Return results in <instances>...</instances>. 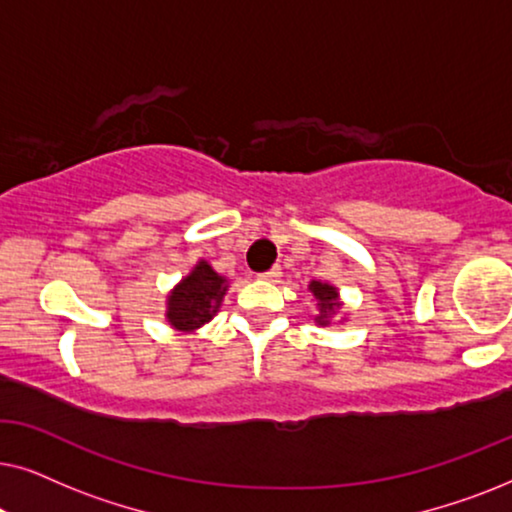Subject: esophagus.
I'll return each instance as SVG.
<instances>
[{
    "label": "esophagus",
    "instance_id": "34e87169",
    "mask_svg": "<svg viewBox=\"0 0 512 512\" xmlns=\"http://www.w3.org/2000/svg\"><path fill=\"white\" fill-rule=\"evenodd\" d=\"M279 275H282V272H279V268H272L268 272H261V275H258V279H263V282H277Z\"/></svg>",
    "mask_w": 512,
    "mask_h": 512
}]
</instances>
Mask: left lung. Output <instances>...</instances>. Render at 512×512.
I'll list each match as a JSON object with an SVG mask.
<instances>
[{"label": "left lung", "mask_w": 512, "mask_h": 512, "mask_svg": "<svg viewBox=\"0 0 512 512\" xmlns=\"http://www.w3.org/2000/svg\"><path fill=\"white\" fill-rule=\"evenodd\" d=\"M307 289H310L314 305H317V310H314V324L328 326L335 314L342 310V298H340L338 286H333L331 282H321V279H312V282L307 284Z\"/></svg>", "instance_id": "8db88e82"}]
</instances>
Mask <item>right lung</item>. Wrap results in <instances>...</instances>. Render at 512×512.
<instances>
[{
  "instance_id": "add662e5",
  "label": "right lung",
  "mask_w": 512,
  "mask_h": 512,
  "mask_svg": "<svg viewBox=\"0 0 512 512\" xmlns=\"http://www.w3.org/2000/svg\"><path fill=\"white\" fill-rule=\"evenodd\" d=\"M226 291L228 277L219 275L205 258H200L193 270L167 293L165 319L181 333L198 331L221 310Z\"/></svg>"
}]
</instances>
